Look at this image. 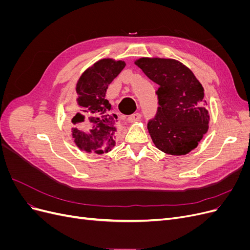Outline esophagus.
I'll return each instance as SVG.
<instances>
[{"label": "esophagus", "instance_id": "1", "mask_svg": "<svg viewBox=\"0 0 250 250\" xmlns=\"http://www.w3.org/2000/svg\"><path fill=\"white\" fill-rule=\"evenodd\" d=\"M141 119V115L140 113H133V115H131V116H129L127 118V120H128V122H130V123H134V122H137V121H139Z\"/></svg>", "mask_w": 250, "mask_h": 250}]
</instances>
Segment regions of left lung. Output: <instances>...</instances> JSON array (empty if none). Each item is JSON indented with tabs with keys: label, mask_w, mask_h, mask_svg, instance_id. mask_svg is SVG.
<instances>
[{
	"label": "left lung",
	"mask_w": 250,
	"mask_h": 250,
	"mask_svg": "<svg viewBox=\"0 0 250 250\" xmlns=\"http://www.w3.org/2000/svg\"><path fill=\"white\" fill-rule=\"evenodd\" d=\"M158 88V107L147 124L154 145L171 155H184L197 147L208 131L209 116L200 82L174 59L140 58L135 62Z\"/></svg>",
	"instance_id": "1"
}]
</instances>
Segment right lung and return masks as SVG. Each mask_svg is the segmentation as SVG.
<instances>
[{
    "label": "right lung",
    "instance_id": "add662e5",
    "mask_svg": "<svg viewBox=\"0 0 250 250\" xmlns=\"http://www.w3.org/2000/svg\"><path fill=\"white\" fill-rule=\"evenodd\" d=\"M125 67L124 62L101 59L81 75L76 92L79 111L73 118L72 135L76 145L86 151L102 154L115 146L113 135L118 117L105 99L108 85Z\"/></svg>",
    "mask_w": 250,
    "mask_h": 250
}]
</instances>
